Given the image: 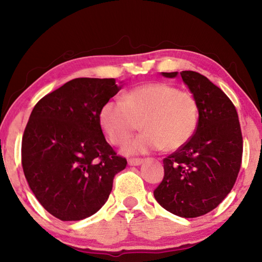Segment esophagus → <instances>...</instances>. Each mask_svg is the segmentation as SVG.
<instances>
[{"mask_svg":"<svg viewBox=\"0 0 262 262\" xmlns=\"http://www.w3.org/2000/svg\"><path fill=\"white\" fill-rule=\"evenodd\" d=\"M142 163H143V159L142 158H130L129 161H128V164H129L130 166H137Z\"/></svg>","mask_w":262,"mask_h":262,"instance_id":"esophagus-1","label":"esophagus"}]
</instances>
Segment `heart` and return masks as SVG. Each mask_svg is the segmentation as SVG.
I'll return each instance as SVG.
<instances>
[{
    "mask_svg": "<svg viewBox=\"0 0 262 262\" xmlns=\"http://www.w3.org/2000/svg\"><path fill=\"white\" fill-rule=\"evenodd\" d=\"M99 121L111 143L123 145L141 123L144 132L126 147L128 154L183 148L195 134L199 106L194 97L166 83H148L132 89L121 100L101 106Z\"/></svg>",
    "mask_w": 262,
    "mask_h": 262,
    "instance_id": "1",
    "label": "heart"
}]
</instances>
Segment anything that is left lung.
<instances>
[{"label":"left lung","instance_id":"obj_1","mask_svg":"<svg viewBox=\"0 0 262 262\" xmlns=\"http://www.w3.org/2000/svg\"><path fill=\"white\" fill-rule=\"evenodd\" d=\"M173 78L174 73H162ZM199 106L195 134L164 158V178L154 196L164 209L193 219L211 211L227 198L241 170L243 136L236 107L206 76L180 73Z\"/></svg>","mask_w":262,"mask_h":262}]
</instances>
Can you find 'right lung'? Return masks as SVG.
<instances>
[{"label": "right lung", "mask_w": 262, "mask_h": 262, "mask_svg": "<svg viewBox=\"0 0 262 262\" xmlns=\"http://www.w3.org/2000/svg\"><path fill=\"white\" fill-rule=\"evenodd\" d=\"M114 78H75L35 104L21 140V165L40 205L79 221L105 205L127 165L106 142L101 106L120 90Z\"/></svg>", "instance_id": "add662e5"}]
</instances>
